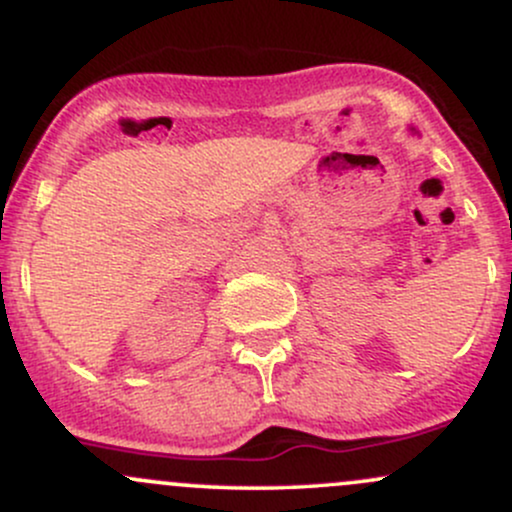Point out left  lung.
I'll return each instance as SVG.
<instances>
[{
	"instance_id": "1",
	"label": "left lung",
	"mask_w": 512,
	"mask_h": 512,
	"mask_svg": "<svg viewBox=\"0 0 512 512\" xmlns=\"http://www.w3.org/2000/svg\"><path fill=\"white\" fill-rule=\"evenodd\" d=\"M411 132H414V127H411Z\"/></svg>"
}]
</instances>
